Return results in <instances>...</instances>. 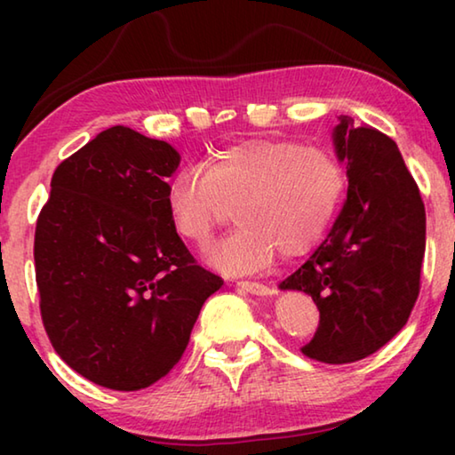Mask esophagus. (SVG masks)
<instances>
[{
	"mask_svg": "<svg viewBox=\"0 0 455 455\" xmlns=\"http://www.w3.org/2000/svg\"><path fill=\"white\" fill-rule=\"evenodd\" d=\"M243 287H244V284H243Z\"/></svg>",
	"mask_w": 455,
	"mask_h": 455,
	"instance_id": "esophagus-1",
	"label": "esophagus"
}]
</instances>
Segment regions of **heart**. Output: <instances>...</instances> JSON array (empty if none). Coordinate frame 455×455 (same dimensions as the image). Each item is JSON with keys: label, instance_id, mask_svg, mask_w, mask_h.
Returning <instances> with one entry per match:
<instances>
[{"label": "heart", "instance_id": "1", "mask_svg": "<svg viewBox=\"0 0 455 455\" xmlns=\"http://www.w3.org/2000/svg\"><path fill=\"white\" fill-rule=\"evenodd\" d=\"M305 204H309V207H305ZM311 204H321L319 195H313V192L305 187V184L297 182L295 179H284L275 184V188L268 198L265 200L263 209H260V214L267 217L268 220H273L276 214H283L287 211L297 209L295 212H291V217L284 225V244L292 246V244H301L305 241L317 233L319 228V214L311 209ZM302 209L299 210L298 206ZM233 252H219L214 257V265L217 267H225L235 263L233 260Z\"/></svg>", "mask_w": 455, "mask_h": 455}]
</instances>
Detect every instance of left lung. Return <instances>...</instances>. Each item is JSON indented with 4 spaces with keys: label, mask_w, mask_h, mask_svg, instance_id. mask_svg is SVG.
Returning <instances> with one entry per match:
<instances>
[{
    "label": "left lung",
    "mask_w": 455,
    "mask_h": 455,
    "mask_svg": "<svg viewBox=\"0 0 455 455\" xmlns=\"http://www.w3.org/2000/svg\"><path fill=\"white\" fill-rule=\"evenodd\" d=\"M179 164L168 142L108 128L56 168L36 222L45 333L76 373L108 389L171 373L222 287L176 235L166 180Z\"/></svg>",
    "instance_id": "obj_1"
}]
</instances>
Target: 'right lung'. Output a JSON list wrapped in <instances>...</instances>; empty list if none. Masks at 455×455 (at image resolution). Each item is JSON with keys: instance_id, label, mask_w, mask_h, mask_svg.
Masks as SVG:
<instances>
[{"instance_id": "1", "label": "right lung", "mask_w": 455, "mask_h": 455, "mask_svg": "<svg viewBox=\"0 0 455 455\" xmlns=\"http://www.w3.org/2000/svg\"><path fill=\"white\" fill-rule=\"evenodd\" d=\"M331 138L347 168V198L323 244L279 287L307 292L319 309L305 355L341 365L381 349L410 319L419 295L426 211L389 136L339 116Z\"/></svg>"}]
</instances>
